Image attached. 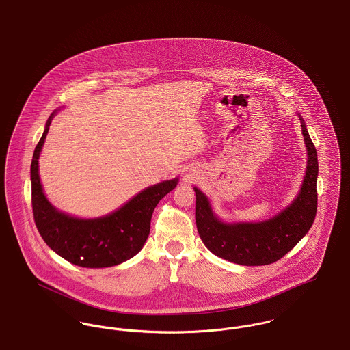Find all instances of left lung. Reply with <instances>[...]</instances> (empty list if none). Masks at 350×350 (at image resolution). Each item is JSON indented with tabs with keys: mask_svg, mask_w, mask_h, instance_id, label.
Listing matches in <instances>:
<instances>
[{
	"mask_svg": "<svg viewBox=\"0 0 350 350\" xmlns=\"http://www.w3.org/2000/svg\"><path fill=\"white\" fill-rule=\"evenodd\" d=\"M301 120L308 149V166L302 188L293 204L280 215L258 224L221 222L208 198L196 191V224L205 246L221 258L246 267L269 265L281 260L309 232L317 213V152Z\"/></svg>",
	"mask_w": 350,
	"mask_h": 350,
	"instance_id": "left-lung-1",
	"label": "left lung"
}]
</instances>
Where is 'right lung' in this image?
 Wrapping results in <instances>:
<instances>
[{"instance_id": "obj_1", "label": "right lung", "mask_w": 350, "mask_h": 350, "mask_svg": "<svg viewBox=\"0 0 350 350\" xmlns=\"http://www.w3.org/2000/svg\"><path fill=\"white\" fill-rule=\"evenodd\" d=\"M55 113V111H54ZM53 114L40 138L30 166L31 208L36 226L46 245L66 261L82 268H108L135 256L150 232L154 208L177 178L142 190L111 215L97 219H79L55 211L48 202L38 176V157Z\"/></svg>"}]
</instances>
